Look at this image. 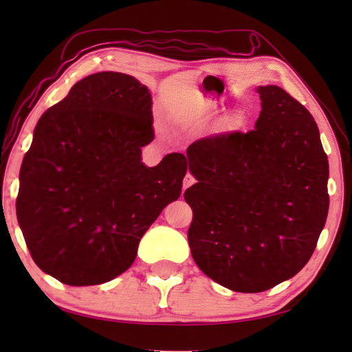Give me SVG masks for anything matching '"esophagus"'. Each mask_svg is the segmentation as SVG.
I'll use <instances>...</instances> for the list:
<instances>
[{"label": "esophagus", "instance_id": "obj_1", "mask_svg": "<svg viewBox=\"0 0 352 352\" xmlns=\"http://www.w3.org/2000/svg\"><path fill=\"white\" fill-rule=\"evenodd\" d=\"M194 184H195V177L190 175V173H188L185 176V179H184V189H188L189 186H192Z\"/></svg>", "mask_w": 352, "mask_h": 352}]
</instances>
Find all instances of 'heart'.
Segmentation results:
<instances>
[{"label":"heart","instance_id":"b5f03b06","mask_svg":"<svg viewBox=\"0 0 352 352\" xmlns=\"http://www.w3.org/2000/svg\"><path fill=\"white\" fill-rule=\"evenodd\" d=\"M219 110L217 104L214 101H211L207 95H202V97H199L195 102V111L197 114L199 116H207V114H212L216 113ZM245 120H247V117H245V114L242 111L236 113L235 116L232 117V126L233 127H242L245 124Z\"/></svg>","mask_w":352,"mask_h":352}]
</instances>
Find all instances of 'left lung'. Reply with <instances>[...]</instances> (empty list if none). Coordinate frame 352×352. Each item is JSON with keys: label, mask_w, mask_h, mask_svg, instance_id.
Returning a JSON list of instances; mask_svg holds the SVG:
<instances>
[{"label": "left lung", "mask_w": 352, "mask_h": 352, "mask_svg": "<svg viewBox=\"0 0 352 352\" xmlns=\"http://www.w3.org/2000/svg\"><path fill=\"white\" fill-rule=\"evenodd\" d=\"M255 129L206 138L188 148L185 190L194 219L190 254L230 291H267L310 260L329 211L327 155L302 104L276 85L258 87Z\"/></svg>", "instance_id": "obj_1"}]
</instances>
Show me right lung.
<instances>
[{
  "label": "right lung",
  "instance_id": "1",
  "mask_svg": "<svg viewBox=\"0 0 352 352\" xmlns=\"http://www.w3.org/2000/svg\"><path fill=\"white\" fill-rule=\"evenodd\" d=\"M151 107L140 80L100 72L38 120L16 212L32 258L61 283L100 285L126 272L144 233L180 197L184 154L142 163L141 148L154 140Z\"/></svg>",
  "mask_w": 352,
  "mask_h": 352
}]
</instances>
